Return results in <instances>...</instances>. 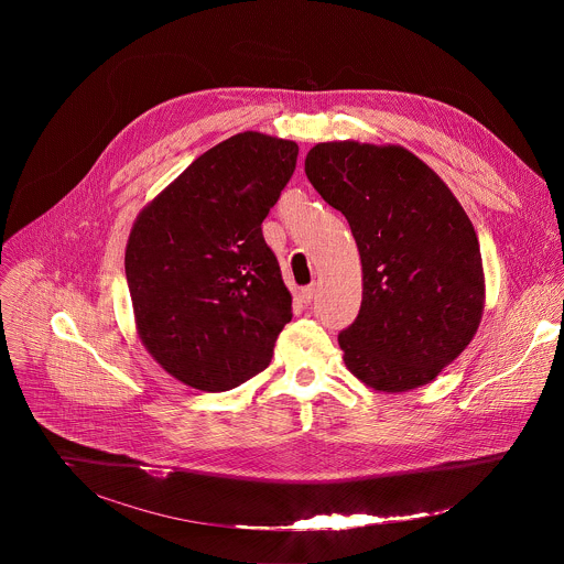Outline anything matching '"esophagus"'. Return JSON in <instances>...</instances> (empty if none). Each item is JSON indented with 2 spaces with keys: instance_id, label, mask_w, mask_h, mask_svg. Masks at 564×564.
<instances>
[{
  "instance_id": "obj_1",
  "label": "esophagus",
  "mask_w": 564,
  "mask_h": 564,
  "mask_svg": "<svg viewBox=\"0 0 564 564\" xmlns=\"http://www.w3.org/2000/svg\"><path fill=\"white\" fill-rule=\"evenodd\" d=\"M312 296H314V288L312 285H305V288H301L299 290V299H301V303H310L312 301Z\"/></svg>"
}]
</instances>
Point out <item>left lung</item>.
<instances>
[{
    "mask_svg": "<svg viewBox=\"0 0 564 564\" xmlns=\"http://www.w3.org/2000/svg\"><path fill=\"white\" fill-rule=\"evenodd\" d=\"M305 174L348 218L361 257V307L339 333L348 370L383 392L433 381L470 344L485 307L466 212L404 147L321 142Z\"/></svg>",
    "mask_w": 564,
    "mask_h": 564,
    "instance_id": "obj_1",
    "label": "left lung"
}]
</instances>
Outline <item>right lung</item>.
Here are the masks:
<instances>
[{"mask_svg":"<svg viewBox=\"0 0 564 564\" xmlns=\"http://www.w3.org/2000/svg\"><path fill=\"white\" fill-rule=\"evenodd\" d=\"M292 140L236 133L149 203L124 272L138 335L178 381L220 392L265 370L292 296L263 220L296 167Z\"/></svg>","mask_w":564,"mask_h":564,"instance_id":"add662e5","label":"right lung"}]
</instances>
